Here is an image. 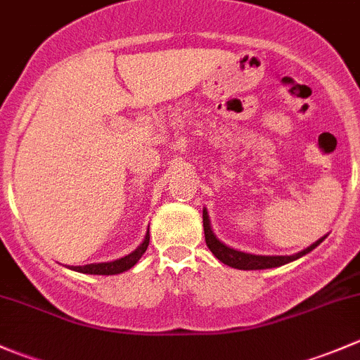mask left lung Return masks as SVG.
<instances>
[{
	"label": "left lung",
	"instance_id": "left-lung-1",
	"mask_svg": "<svg viewBox=\"0 0 360 360\" xmlns=\"http://www.w3.org/2000/svg\"><path fill=\"white\" fill-rule=\"evenodd\" d=\"M203 233H205V242L207 248L210 249V252L221 261V263L228 264L231 268H237V270H266V268H277L282 266V264H288L291 261L300 259L304 254H308L310 250H314L319 244H322L328 235H324L322 238H319L317 242L310 245V248L300 250V252L291 254V256H261V254H250V252H242V250H237L230 245L223 244L219 238L214 235L212 226H210L209 214H207V209H203Z\"/></svg>",
	"mask_w": 360,
	"mask_h": 360
}]
</instances>
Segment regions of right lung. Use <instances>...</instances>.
Wrapping results in <instances>:
<instances>
[{
    "label": "right lung",
    "mask_w": 360,
    "mask_h": 360,
    "mask_svg": "<svg viewBox=\"0 0 360 360\" xmlns=\"http://www.w3.org/2000/svg\"><path fill=\"white\" fill-rule=\"evenodd\" d=\"M148 244H150V228H148L146 235H144V240L137 245L136 250H132L127 256L120 257V259L108 261V263H90L83 264V266H68L69 270L79 271V274H89V275H118L123 271L130 270L137 261L141 259L144 252H146Z\"/></svg>",
    "instance_id": "right-lung-1"
}]
</instances>
